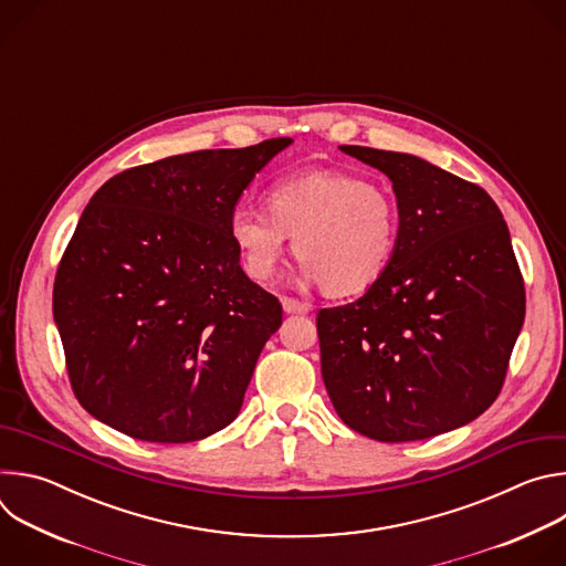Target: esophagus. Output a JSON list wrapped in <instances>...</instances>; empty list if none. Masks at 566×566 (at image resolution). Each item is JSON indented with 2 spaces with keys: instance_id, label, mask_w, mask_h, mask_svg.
Returning <instances> with one entry per match:
<instances>
[{
  "instance_id": "obj_1",
  "label": "esophagus",
  "mask_w": 566,
  "mask_h": 566,
  "mask_svg": "<svg viewBox=\"0 0 566 566\" xmlns=\"http://www.w3.org/2000/svg\"><path fill=\"white\" fill-rule=\"evenodd\" d=\"M282 308L289 315H304V313L311 311V306L306 302H300L295 297H282Z\"/></svg>"
}]
</instances>
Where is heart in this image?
<instances>
[{"mask_svg":"<svg viewBox=\"0 0 566 566\" xmlns=\"http://www.w3.org/2000/svg\"><path fill=\"white\" fill-rule=\"evenodd\" d=\"M266 210L237 206L228 234L244 271L269 282L293 237L300 275L319 282L332 297L360 295L389 271L400 239L394 192L352 172L311 170L275 181L264 195Z\"/></svg>","mask_w":566,"mask_h":566,"instance_id":"obj_1","label":"heart"}]
</instances>
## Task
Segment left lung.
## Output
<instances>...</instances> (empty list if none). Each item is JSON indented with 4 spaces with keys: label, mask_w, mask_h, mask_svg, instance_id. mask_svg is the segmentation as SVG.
I'll return each instance as SVG.
<instances>
[{
    "label": "left lung",
    "mask_w": 566,
    "mask_h": 566,
    "mask_svg": "<svg viewBox=\"0 0 566 566\" xmlns=\"http://www.w3.org/2000/svg\"><path fill=\"white\" fill-rule=\"evenodd\" d=\"M340 149L389 177L400 239L374 289L317 313L327 394L352 430L376 441L461 428L502 391L524 325L509 226L486 190L419 156Z\"/></svg>",
    "instance_id": "left-lung-1"
}]
</instances>
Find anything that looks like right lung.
I'll use <instances>...</instances> for the list:
<instances>
[{
    "label": "right lung",
    "mask_w": 566,
    "mask_h": 566,
    "mask_svg": "<svg viewBox=\"0 0 566 566\" xmlns=\"http://www.w3.org/2000/svg\"><path fill=\"white\" fill-rule=\"evenodd\" d=\"M291 143L168 156L92 197L53 284L69 380L92 417L149 443L234 421L282 304L241 271L228 217Z\"/></svg>",
    "instance_id": "right-lung-1"
}]
</instances>
